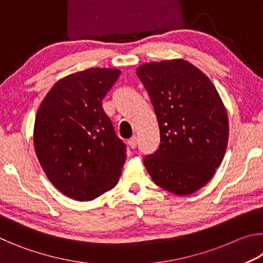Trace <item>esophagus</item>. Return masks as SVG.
I'll use <instances>...</instances> for the list:
<instances>
[{
    "label": "esophagus",
    "mask_w": 263,
    "mask_h": 263,
    "mask_svg": "<svg viewBox=\"0 0 263 263\" xmlns=\"http://www.w3.org/2000/svg\"><path fill=\"white\" fill-rule=\"evenodd\" d=\"M137 142H138V139L136 137H132L131 139H128V141H127V145L130 146L131 148H136L137 147Z\"/></svg>",
    "instance_id": "esophagus-1"
}]
</instances>
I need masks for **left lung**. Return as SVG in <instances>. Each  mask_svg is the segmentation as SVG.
I'll return each mask as SVG.
<instances>
[{
	"label": "left lung",
	"instance_id": "obj_1",
	"mask_svg": "<svg viewBox=\"0 0 263 263\" xmlns=\"http://www.w3.org/2000/svg\"><path fill=\"white\" fill-rule=\"evenodd\" d=\"M137 75L148 92L160 128V145L144 164L154 183L190 195L212 179L229 141L228 112L217 89L190 62H149Z\"/></svg>",
	"mask_w": 263,
	"mask_h": 263
}]
</instances>
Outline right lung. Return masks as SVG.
<instances>
[{
    "label": "right lung",
    "mask_w": 263,
    "mask_h": 263,
    "mask_svg": "<svg viewBox=\"0 0 263 263\" xmlns=\"http://www.w3.org/2000/svg\"><path fill=\"white\" fill-rule=\"evenodd\" d=\"M121 70L89 68L58 81L39 106L33 142L37 158L58 190L92 201L112 189L126 159L102 100Z\"/></svg>",
    "instance_id": "right-lung-1"
}]
</instances>
